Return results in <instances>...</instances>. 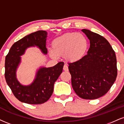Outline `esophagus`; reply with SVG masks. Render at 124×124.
Here are the masks:
<instances>
[{
  "instance_id": "1",
  "label": "esophagus",
  "mask_w": 124,
  "mask_h": 124,
  "mask_svg": "<svg viewBox=\"0 0 124 124\" xmlns=\"http://www.w3.org/2000/svg\"><path fill=\"white\" fill-rule=\"evenodd\" d=\"M63 70L65 71H68V65H66V64H65V65H64V66H63Z\"/></svg>"
}]
</instances>
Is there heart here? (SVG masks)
<instances>
[{
  "label": "heart",
  "instance_id": "obj_1",
  "mask_svg": "<svg viewBox=\"0 0 124 124\" xmlns=\"http://www.w3.org/2000/svg\"><path fill=\"white\" fill-rule=\"evenodd\" d=\"M53 50L49 51L50 56L57 59L64 55L66 60L71 62L78 61L84 57L88 47L86 37L81 33H66L55 39L52 42Z\"/></svg>",
  "mask_w": 124,
  "mask_h": 124
}]
</instances>
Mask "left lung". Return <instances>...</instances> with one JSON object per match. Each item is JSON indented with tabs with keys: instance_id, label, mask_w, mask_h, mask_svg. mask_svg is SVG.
<instances>
[{
	"instance_id": "8db88e82",
	"label": "left lung",
	"mask_w": 124,
	"mask_h": 124,
	"mask_svg": "<svg viewBox=\"0 0 124 124\" xmlns=\"http://www.w3.org/2000/svg\"><path fill=\"white\" fill-rule=\"evenodd\" d=\"M90 41L87 54L69 63L74 92L84 99H95L105 95L117 76L114 51L105 38L88 29H82Z\"/></svg>"
}]
</instances>
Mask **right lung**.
<instances>
[{
    "label": "right lung",
    "instance_id": "add662e5",
    "mask_svg": "<svg viewBox=\"0 0 124 124\" xmlns=\"http://www.w3.org/2000/svg\"><path fill=\"white\" fill-rule=\"evenodd\" d=\"M47 32L44 31L32 33L15 43L6 56V81L14 96L22 102L39 105L47 102L53 94L55 82L62 72L64 63L60 62L51 68L41 67L33 82L29 85L20 84L16 77L17 69L21 60L20 56L28 48L37 46L44 54H47Z\"/></svg>",
    "mask_w": 124,
    "mask_h": 124
}]
</instances>
